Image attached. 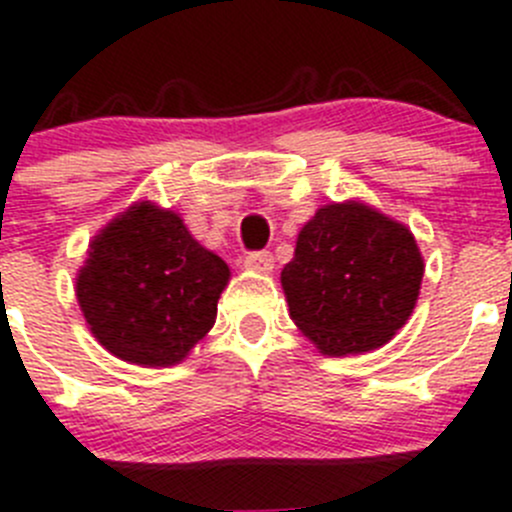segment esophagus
Listing matches in <instances>:
<instances>
[{
  "instance_id": "1",
  "label": "esophagus",
  "mask_w": 512,
  "mask_h": 512,
  "mask_svg": "<svg viewBox=\"0 0 512 512\" xmlns=\"http://www.w3.org/2000/svg\"><path fill=\"white\" fill-rule=\"evenodd\" d=\"M245 265L250 267V270H257V273H270L275 265V257H273V252L257 250V252H250V255L245 257Z\"/></svg>"
}]
</instances>
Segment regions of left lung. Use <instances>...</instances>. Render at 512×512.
Wrapping results in <instances>:
<instances>
[{
  "label": "left lung",
  "instance_id": "8db88e82",
  "mask_svg": "<svg viewBox=\"0 0 512 512\" xmlns=\"http://www.w3.org/2000/svg\"><path fill=\"white\" fill-rule=\"evenodd\" d=\"M421 278L413 234L354 201L316 211L280 273L290 319L329 357L390 342L416 306Z\"/></svg>",
  "mask_w": 512,
  "mask_h": 512
}]
</instances>
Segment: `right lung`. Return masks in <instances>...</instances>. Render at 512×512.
I'll list each match as a JSON object with an SVG mask.
<instances>
[{
    "label": "right lung",
    "mask_w": 512,
    "mask_h": 512,
    "mask_svg": "<svg viewBox=\"0 0 512 512\" xmlns=\"http://www.w3.org/2000/svg\"><path fill=\"white\" fill-rule=\"evenodd\" d=\"M229 283L173 211L137 204L91 242L76 296L86 324L112 354L142 367L176 365L214 326Z\"/></svg>",
    "instance_id": "obj_1"
}]
</instances>
